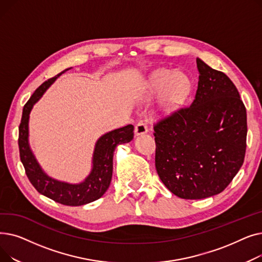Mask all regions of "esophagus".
<instances>
[{
	"mask_svg": "<svg viewBox=\"0 0 262 262\" xmlns=\"http://www.w3.org/2000/svg\"><path fill=\"white\" fill-rule=\"evenodd\" d=\"M148 130L147 128V125L143 122V121H140L136 124L135 126V134L137 136H140V135H143V134H146Z\"/></svg>",
	"mask_w": 262,
	"mask_h": 262,
	"instance_id": "1",
	"label": "esophagus"
}]
</instances>
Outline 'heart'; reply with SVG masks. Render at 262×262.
<instances>
[{
	"label": "heart",
	"instance_id": "heart-1",
	"mask_svg": "<svg viewBox=\"0 0 262 262\" xmlns=\"http://www.w3.org/2000/svg\"><path fill=\"white\" fill-rule=\"evenodd\" d=\"M146 89L149 95L160 93L161 110L164 114H171L186 100L190 91V81L183 72L160 69L149 76Z\"/></svg>",
	"mask_w": 262,
	"mask_h": 262
}]
</instances>
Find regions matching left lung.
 <instances>
[{"label": "left lung", "instance_id": "1", "mask_svg": "<svg viewBox=\"0 0 262 262\" xmlns=\"http://www.w3.org/2000/svg\"><path fill=\"white\" fill-rule=\"evenodd\" d=\"M194 100L154 125L155 166L173 194L201 200L221 192L242 167L246 109L229 77L196 58Z\"/></svg>", "mask_w": 262, "mask_h": 262}]
</instances>
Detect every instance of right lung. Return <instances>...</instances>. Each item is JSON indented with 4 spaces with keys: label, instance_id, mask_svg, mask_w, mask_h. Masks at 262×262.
Masks as SVG:
<instances>
[{
    "label": "right lung",
    "instance_id": "obj_1",
    "mask_svg": "<svg viewBox=\"0 0 262 262\" xmlns=\"http://www.w3.org/2000/svg\"><path fill=\"white\" fill-rule=\"evenodd\" d=\"M71 69V68H69ZM64 71L45 81L33 93L23 108L22 119L19 126V150L20 158L25 173L35 189L55 202L67 206H81L99 200L107 191L113 177L114 152L119 144L127 143L134 138V126L132 124L124 127L104 134L96 141L93 156L92 169L84 182L70 184L50 177L40 167L29 143V120L34 105L49 89L53 82Z\"/></svg>",
    "mask_w": 262,
    "mask_h": 262
}]
</instances>
